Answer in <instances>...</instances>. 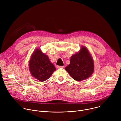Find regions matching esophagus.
I'll return each instance as SVG.
<instances>
[{"label": "esophagus", "instance_id": "34e87169", "mask_svg": "<svg viewBox=\"0 0 121 121\" xmlns=\"http://www.w3.org/2000/svg\"><path fill=\"white\" fill-rule=\"evenodd\" d=\"M64 66H57V68H64Z\"/></svg>", "mask_w": 121, "mask_h": 121}]
</instances>
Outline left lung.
<instances>
[{"instance_id": "8db88e82", "label": "left lung", "mask_w": 121, "mask_h": 121, "mask_svg": "<svg viewBox=\"0 0 121 121\" xmlns=\"http://www.w3.org/2000/svg\"><path fill=\"white\" fill-rule=\"evenodd\" d=\"M70 63L65 69L75 80L81 81L88 79L94 70V61L89 50L81 46L79 51L70 58Z\"/></svg>"}]
</instances>
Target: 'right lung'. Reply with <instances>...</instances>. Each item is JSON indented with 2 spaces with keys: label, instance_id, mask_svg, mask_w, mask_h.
Listing matches in <instances>:
<instances>
[{
  "label": "right lung",
  "instance_id": "obj_1",
  "mask_svg": "<svg viewBox=\"0 0 121 121\" xmlns=\"http://www.w3.org/2000/svg\"><path fill=\"white\" fill-rule=\"evenodd\" d=\"M29 68L31 76L41 82L48 79L56 70L48 56L39 48H36L31 55Z\"/></svg>",
  "mask_w": 121,
  "mask_h": 121
}]
</instances>
